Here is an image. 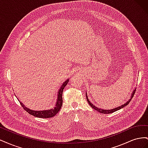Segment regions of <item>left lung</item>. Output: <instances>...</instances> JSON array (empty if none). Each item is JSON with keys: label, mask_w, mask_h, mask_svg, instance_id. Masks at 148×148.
Segmentation results:
<instances>
[{"label": "left lung", "mask_w": 148, "mask_h": 148, "mask_svg": "<svg viewBox=\"0 0 148 148\" xmlns=\"http://www.w3.org/2000/svg\"><path fill=\"white\" fill-rule=\"evenodd\" d=\"M135 91H136V89H134V90L133 91V92H132V95H131V98H130V99L127 102H125L124 104H123V105H122V106H119V107H116V108H115V109H110V110H104V109H99V108H98V107H96L95 106H94V105L92 104V103H91L90 101H89V99L88 98L87 95H86V99H87V101H88V102L89 103V104L90 105V106H91V107H92V108H93L94 109L96 110H97V112H100V113H102V114H107L113 113V112H114L117 111V110H120V109H122L123 107H124L125 106H127V105L129 104V102H130V101H131L132 99L133 98V97L134 95H135Z\"/></svg>", "instance_id": "1"}]
</instances>
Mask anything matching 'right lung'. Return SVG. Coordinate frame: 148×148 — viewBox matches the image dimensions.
<instances>
[{"instance_id": "obj_1", "label": "right lung", "mask_w": 148, "mask_h": 148, "mask_svg": "<svg viewBox=\"0 0 148 148\" xmlns=\"http://www.w3.org/2000/svg\"><path fill=\"white\" fill-rule=\"evenodd\" d=\"M69 82V79H66V81L63 83V84L62 85L60 88L59 89V91H58V95H57V99L56 104L55 106L53 107L52 109H48V110H31L27 107H26L24 104H22V102H20V104L21 106L23 107V109L27 112L29 114L32 115L36 117H39V118H44V119H47V118H50V117H53V116H55L59 111L60 110L62 106V103H63V100H62V93H63V90L64 88L66 86V85L67 83ZM19 101V100H18Z\"/></svg>"}]
</instances>
